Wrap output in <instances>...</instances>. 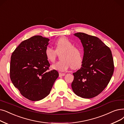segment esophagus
<instances>
[{"label":"esophagus","instance_id":"34e87169","mask_svg":"<svg viewBox=\"0 0 124 124\" xmlns=\"http://www.w3.org/2000/svg\"><path fill=\"white\" fill-rule=\"evenodd\" d=\"M65 75V73H59V77H63L64 75Z\"/></svg>","mask_w":124,"mask_h":124}]
</instances>
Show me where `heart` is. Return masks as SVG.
I'll return each instance as SVG.
<instances>
[{
    "mask_svg": "<svg viewBox=\"0 0 124 124\" xmlns=\"http://www.w3.org/2000/svg\"><path fill=\"white\" fill-rule=\"evenodd\" d=\"M56 50L58 53L63 52L60 59L62 60L52 66L53 69L59 71L64 72L70 68L77 69L82 65L83 56L80 50L78 47L73 46L74 45L69 39L66 37H61L55 42ZM50 46H46L45 54L47 60L50 62H54L57 52Z\"/></svg>",
    "mask_w": 124,
    "mask_h": 124,
    "instance_id": "heart-1",
    "label": "heart"
}]
</instances>
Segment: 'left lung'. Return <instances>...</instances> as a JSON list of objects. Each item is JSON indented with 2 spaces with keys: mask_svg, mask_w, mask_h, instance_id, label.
<instances>
[{
  "mask_svg": "<svg viewBox=\"0 0 124 124\" xmlns=\"http://www.w3.org/2000/svg\"><path fill=\"white\" fill-rule=\"evenodd\" d=\"M84 47L82 67L73 73V92L84 98H92L101 93L108 84L114 71L109 47L99 38L82 32L74 33Z\"/></svg>",
  "mask_w": 124,
  "mask_h": 124,
  "instance_id": "1",
  "label": "left lung"
}]
</instances>
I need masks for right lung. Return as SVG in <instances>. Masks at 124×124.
<instances>
[{"label": "right lung", "instance_id": "obj_1", "mask_svg": "<svg viewBox=\"0 0 124 124\" xmlns=\"http://www.w3.org/2000/svg\"><path fill=\"white\" fill-rule=\"evenodd\" d=\"M49 40L40 35L32 36L21 42L11 56L10 79L21 95L31 101L46 97L59 77L56 70L49 71L45 51Z\"/></svg>", "mask_w": 124, "mask_h": 124}]
</instances>
